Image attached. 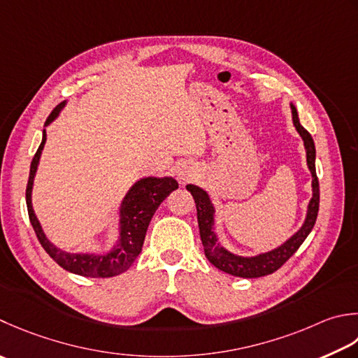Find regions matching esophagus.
<instances>
[{
  "label": "esophagus",
  "mask_w": 358,
  "mask_h": 358,
  "mask_svg": "<svg viewBox=\"0 0 358 358\" xmlns=\"http://www.w3.org/2000/svg\"><path fill=\"white\" fill-rule=\"evenodd\" d=\"M178 177H180V180H183V181H186V180H187V177H191V175H189V171H185V169H180V171H178Z\"/></svg>",
  "instance_id": "obj_1"
}]
</instances>
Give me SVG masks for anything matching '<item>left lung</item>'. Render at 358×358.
I'll use <instances>...</instances> for the list:
<instances>
[{
	"mask_svg": "<svg viewBox=\"0 0 358 358\" xmlns=\"http://www.w3.org/2000/svg\"><path fill=\"white\" fill-rule=\"evenodd\" d=\"M290 107L293 125H295L299 136L303 138L304 141L307 166H309V171L312 173V199L309 201V206H307V214L303 227H301L289 241H285L275 250L267 251V253H261L257 256H239L231 253L225 247H222L219 243V239H217V234L214 233L215 208L211 199H209L208 192L195 185L186 186L187 191L192 194L195 206H197V220L201 243L203 248H205V256L214 267L228 273V275L239 278H261L271 275V273L281 268L282 265L295 255V251L301 247V243L306 241V237L310 234L315 222H317L320 208V185L317 171H315V153L317 152H315V144L310 133L299 122L296 107L293 103H290Z\"/></svg>",
	"mask_w": 358,
	"mask_h": 358,
	"instance_id": "obj_1",
	"label": "left lung"
}]
</instances>
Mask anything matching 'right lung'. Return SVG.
Listing matches in <instances>:
<instances>
[{
	"label": "right lung",
	"instance_id": "obj_1",
	"mask_svg": "<svg viewBox=\"0 0 358 358\" xmlns=\"http://www.w3.org/2000/svg\"><path fill=\"white\" fill-rule=\"evenodd\" d=\"M66 101L60 102L57 107L52 110V113L46 119L45 125L51 124L55 117L59 116ZM46 143V130H43V138L38 150L35 152L31 163L29 181L26 187V205L27 213H29V220L32 228L37 234L41 247L45 248L46 253L57 262L62 268L71 271L74 275L87 276V278H111L121 275L125 270L130 268V265L135 262L138 255L141 253L143 243L145 239L147 228L152 220L153 214L158 209L167 195L178 187L177 180L172 177H145L138 180L133 185L119 208V237L115 247L108 253H68L55 247L54 243L46 239V234L41 229L37 215L32 208V187L34 178L38 169L40 157L43 152Z\"/></svg>",
	"mask_w": 358,
	"mask_h": 358
}]
</instances>
